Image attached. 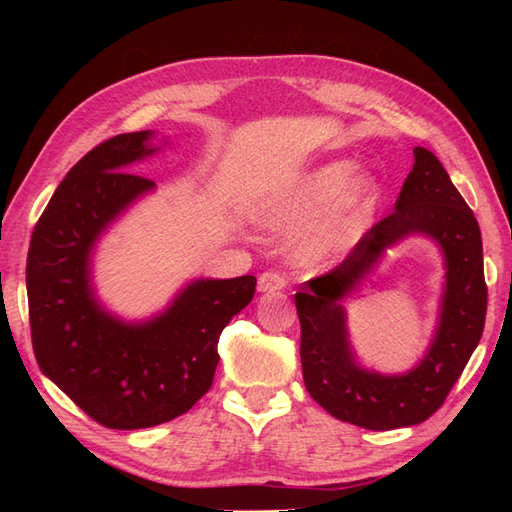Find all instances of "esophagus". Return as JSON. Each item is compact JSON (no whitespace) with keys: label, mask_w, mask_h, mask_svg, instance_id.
Segmentation results:
<instances>
[{"label":"esophagus","mask_w":512,"mask_h":512,"mask_svg":"<svg viewBox=\"0 0 512 512\" xmlns=\"http://www.w3.org/2000/svg\"><path fill=\"white\" fill-rule=\"evenodd\" d=\"M257 288L262 292H279L286 288V277L281 273H275V270H266V273L259 277Z\"/></svg>","instance_id":"34e87169"}]
</instances>
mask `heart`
<instances>
[{"instance_id":"b5f03b06","label":"heart","mask_w":512,"mask_h":512,"mask_svg":"<svg viewBox=\"0 0 512 512\" xmlns=\"http://www.w3.org/2000/svg\"><path fill=\"white\" fill-rule=\"evenodd\" d=\"M354 171L350 160H332L308 171L264 204L262 224L270 231L290 233L330 208L301 237L299 257L308 264H323L350 253L363 237L378 202L376 184L354 182Z\"/></svg>"}]
</instances>
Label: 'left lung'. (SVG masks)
<instances>
[{"instance_id":"1","label":"left lung","mask_w":512,"mask_h":512,"mask_svg":"<svg viewBox=\"0 0 512 512\" xmlns=\"http://www.w3.org/2000/svg\"><path fill=\"white\" fill-rule=\"evenodd\" d=\"M416 165L398 193L396 211L376 222L330 273L303 281L295 295L301 321V367L310 396L334 418L387 431L420 424L447 400L482 339L488 290L482 235L469 204L429 149H413ZM409 232L437 239L448 257V290L437 341L413 373H365L344 339L338 299L360 280L379 253Z\"/></svg>"}]
</instances>
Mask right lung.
I'll use <instances>...</instances> for the list:
<instances>
[{
	"label": "right lung",
	"mask_w": 512,
	"mask_h": 512,
	"mask_svg": "<svg viewBox=\"0 0 512 512\" xmlns=\"http://www.w3.org/2000/svg\"><path fill=\"white\" fill-rule=\"evenodd\" d=\"M149 136L118 134L76 162L41 213L28 248L37 363L107 429L156 427L187 413L211 389L220 334L257 286L253 275L200 279L145 325H125L96 306L90 250L129 202L154 187V180L125 171L154 154Z\"/></svg>",
	"instance_id": "right-lung-1"
}]
</instances>
